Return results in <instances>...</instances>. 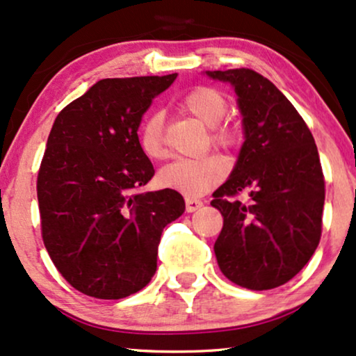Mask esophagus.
I'll return each instance as SVG.
<instances>
[{"label": "esophagus", "mask_w": 356, "mask_h": 356, "mask_svg": "<svg viewBox=\"0 0 356 356\" xmlns=\"http://www.w3.org/2000/svg\"><path fill=\"white\" fill-rule=\"evenodd\" d=\"M202 200H199V199H191V197H187L186 199V209H187V212H195V211H199L200 207H202Z\"/></svg>", "instance_id": "esophagus-1"}]
</instances>
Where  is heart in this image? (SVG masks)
Here are the masks:
<instances>
[{"label": "heart", "mask_w": 356, "mask_h": 356, "mask_svg": "<svg viewBox=\"0 0 356 356\" xmlns=\"http://www.w3.org/2000/svg\"><path fill=\"white\" fill-rule=\"evenodd\" d=\"M186 109L212 127V140L222 147H234L242 137L241 127L235 122L222 121L227 111V99L213 88L192 89L184 97ZM139 144L151 159H164L167 156L164 137V115L152 113L145 118L139 131ZM229 172V162L220 154L211 152L199 157H179L164 165L159 172V184L165 189L181 192L187 197L207 194L220 184Z\"/></svg>", "instance_id": "obj_1"}]
</instances>
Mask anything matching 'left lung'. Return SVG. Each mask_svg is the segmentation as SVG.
I'll return each instance as SVG.
<instances>
[{
	"mask_svg": "<svg viewBox=\"0 0 356 356\" xmlns=\"http://www.w3.org/2000/svg\"><path fill=\"white\" fill-rule=\"evenodd\" d=\"M235 88L243 143L225 184L213 192L224 227L217 264L234 284L270 290L305 267L322 237L325 179L310 129L293 104L259 72L207 71ZM242 190L251 200H235Z\"/></svg>",
	"mask_w": 356,
	"mask_h": 356,
	"instance_id": "obj_1",
	"label": "left lung"
}]
</instances>
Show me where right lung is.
<instances>
[{"label":"right lung","mask_w":356,"mask_h":356,"mask_svg":"<svg viewBox=\"0 0 356 356\" xmlns=\"http://www.w3.org/2000/svg\"><path fill=\"white\" fill-rule=\"evenodd\" d=\"M177 74L101 79L58 114L38 172L41 235L58 272L89 297L139 292L162 230L186 211L179 192H140L154 167L137 129Z\"/></svg>","instance_id":"1"}]
</instances>
